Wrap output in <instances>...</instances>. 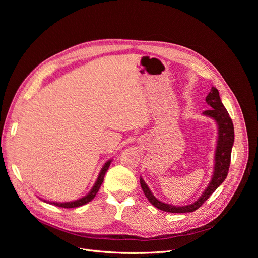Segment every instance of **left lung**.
<instances>
[{
	"label": "left lung",
	"instance_id": "8db88e82",
	"mask_svg": "<svg viewBox=\"0 0 258 258\" xmlns=\"http://www.w3.org/2000/svg\"><path fill=\"white\" fill-rule=\"evenodd\" d=\"M208 105H210V110L202 112V115L212 118L217 127V138L216 146L214 152V167L211 181L209 182L206 189L204 190L199 198L195 200L192 204L186 206H174L166 204L160 201L154 196L151 191L150 187L144 182L142 176H140V184L144 191L145 197L151 204L157 209L170 213H189L196 211L204 202L212 195L227 176L229 165H230V156L233 141H235V130H233V123L230 118L228 112L226 111L223 105L220 93L215 87L211 88V91L206 98Z\"/></svg>",
	"mask_w": 258,
	"mask_h": 258
}]
</instances>
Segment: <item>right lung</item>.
<instances>
[{"label": "right lung", "mask_w": 258, "mask_h": 258, "mask_svg": "<svg viewBox=\"0 0 258 258\" xmlns=\"http://www.w3.org/2000/svg\"><path fill=\"white\" fill-rule=\"evenodd\" d=\"M113 161V159H110L107 160L103 167L101 168L100 172H99V175L97 177V181L95 182V184H93V186L91 187V189L89 190L88 194H86L85 196H83L82 198H79L76 200H73V201H67V202H57V201H49V200H45V199H42L40 198L41 200H43L44 202H46V204H50V205H53V206H57V207H61V208H67V209H70V208H77V207H81V206H84L86 204H88V202H90L93 198L96 197L97 192L99 191L101 185H102L103 181H104V176H105V173L106 171L108 170V168H110V165L111 162Z\"/></svg>", "instance_id": "add662e5"}]
</instances>
